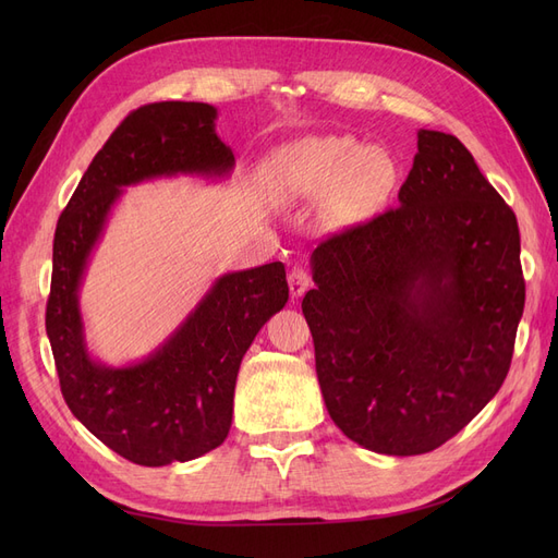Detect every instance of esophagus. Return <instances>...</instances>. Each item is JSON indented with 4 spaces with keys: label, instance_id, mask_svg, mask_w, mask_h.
<instances>
[{
    "label": "esophagus",
    "instance_id": "obj_1",
    "mask_svg": "<svg viewBox=\"0 0 558 558\" xmlns=\"http://www.w3.org/2000/svg\"><path fill=\"white\" fill-rule=\"evenodd\" d=\"M312 286V279H310V275H307V269H302V267H293L291 272H289V289H291V295L298 300V298H302L305 295V291L310 289Z\"/></svg>",
    "mask_w": 558,
    "mask_h": 558
}]
</instances>
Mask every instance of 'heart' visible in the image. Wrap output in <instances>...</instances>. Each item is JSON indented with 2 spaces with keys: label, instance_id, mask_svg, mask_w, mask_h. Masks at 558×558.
I'll list each match as a JSON object with an SVG mask.
<instances>
[{
  "label": "heart",
  "instance_id": "heart-1",
  "mask_svg": "<svg viewBox=\"0 0 558 558\" xmlns=\"http://www.w3.org/2000/svg\"><path fill=\"white\" fill-rule=\"evenodd\" d=\"M275 170L291 193H318L342 180L340 202L349 211L375 205L391 181L384 156L349 137H307L283 146Z\"/></svg>",
  "mask_w": 558,
  "mask_h": 558
}]
</instances>
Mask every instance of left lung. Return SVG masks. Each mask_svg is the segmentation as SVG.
Listing matches in <instances>:
<instances>
[{
    "instance_id": "1",
    "label": "left lung",
    "mask_w": 558,
    "mask_h": 558,
    "mask_svg": "<svg viewBox=\"0 0 558 558\" xmlns=\"http://www.w3.org/2000/svg\"><path fill=\"white\" fill-rule=\"evenodd\" d=\"M398 207L318 244L302 300L335 426L386 456L445 445L508 377L519 226L453 134L418 130Z\"/></svg>"
}]
</instances>
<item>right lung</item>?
I'll return each instance as SVG.
<instances>
[{
	"instance_id": "1",
	"label": "right lung",
	"mask_w": 558,
	"mask_h": 558,
	"mask_svg": "<svg viewBox=\"0 0 558 558\" xmlns=\"http://www.w3.org/2000/svg\"><path fill=\"white\" fill-rule=\"evenodd\" d=\"M218 109L158 102L130 113L78 181L53 242L46 332L66 408L123 459L160 468L221 445L234 381L258 330L289 302L281 263L218 277L181 324L144 356L107 365L93 356L81 286L128 185L154 179H228L232 148L216 134Z\"/></svg>"
}]
</instances>
